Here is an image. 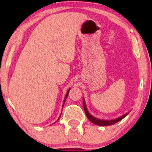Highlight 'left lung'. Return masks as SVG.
I'll use <instances>...</instances> for the list:
<instances>
[{"label": "left lung", "instance_id": "8db88e82", "mask_svg": "<svg viewBox=\"0 0 152 152\" xmlns=\"http://www.w3.org/2000/svg\"><path fill=\"white\" fill-rule=\"evenodd\" d=\"M83 109H84L85 113H86L87 118L89 119L90 121H91L92 123L98 125V126H110V125H113L114 124L117 123V122H118L119 121H121V120L123 119L124 117H126L127 115L129 114V113H126V114H124L123 116H120V117H118L116 118H114V119H111V120L100 119V118H97L94 117V116H92V115L88 112V110H87L84 99H83Z\"/></svg>", "mask_w": 152, "mask_h": 152}]
</instances>
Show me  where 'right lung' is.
I'll return each instance as SVG.
<instances>
[{
    "instance_id": "add662e5",
    "label": "right lung",
    "mask_w": 152,
    "mask_h": 152,
    "mask_svg": "<svg viewBox=\"0 0 152 152\" xmlns=\"http://www.w3.org/2000/svg\"><path fill=\"white\" fill-rule=\"evenodd\" d=\"M70 89H71V88H69V89L67 91V93H66V96H65V99H64V103H63V107H64V103H65V102H66V98H67L68 95H69V91H70ZM63 107H62V109H63ZM60 116H61V115H60ZM60 116H59L58 119H59V118H60ZM58 120H57V121H58Z\"/></svg>"
}]
</instances>
